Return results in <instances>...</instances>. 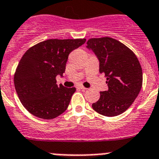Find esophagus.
Returning a JSON list of instances; mask_svg holds the SVG:
<instances>
[{
	"mask_svg": "<svg viewBox=\"0 0 159 159\" xmlns=\"http://www.w3.org/2000/svg\"><path fill=\"white\" fill-rule=\"evenodd\" d=\"M79 88H80V89L83 90V91H85V90H87V88H85V87L82 86V85H80V86H79Z\"/></svg>",
	"mask_w": 159,
	"mask_h": 159,
	"instance_id": "1",
	"label": "esophagus"
}]
</instances>
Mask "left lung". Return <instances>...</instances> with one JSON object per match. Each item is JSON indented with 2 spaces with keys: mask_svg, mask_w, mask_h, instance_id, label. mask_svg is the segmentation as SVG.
Here are the masks:
<instances>
[{
  "mask_svg": "<svg viewBox=\"0 0 159 159\" xmlns=\"http://www.w3.org/2000/svg\"><path fill=\"white\" fill-rule=\"evenodd\" d=\"M99 60V72L104 74L108 90L92 103L94 111L107 117L117 116L134 102L143 85V70L133 51L111 37L91 38L87 42Z\"/></svg>",
  "mask_w": 159,
  "mask_h": 159,
  "instance_id": "obj_1",
  "label": "left lung"
}]
</instances>
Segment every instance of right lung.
I'll list each match as a JSON object with an SVG mask.
<instances>
[{
  "mask_svg": "<svg viewBox=\"0 0 159 159\" xmlns=\"http://www.w3.org/2000/svg\"><path fill=\"white\" fill-rule=\"evenodd\" d=\"M86 39H50L36 43L23 55L14 74V85L22 105L40 119H52L67 110L75 88L57 84L65 71L68 55Z\"/></svg>",
  "mask_w": 159,
  "mask_h": 159,
  "instance_id": "obj_1",
  "label": "right lung"
}]
</instances>
